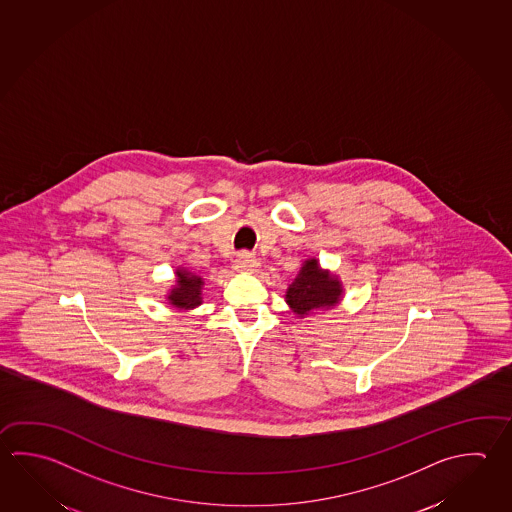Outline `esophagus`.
<instances>
[{
    "instance_id": "34e87169",
    "label": "esophagus",
    "mask_w": 512,
    "mask_h": 512,
    "mask_svg": "<svg viewBox=\"0 0 512 512\" xmlns=\"http://www.w3.org/2000/svg\"><path fill=\"white\" fill-rule=\"evenodd\" d=\"M261 262L257 261L255 257H251L250 253H241L237 259H235V271L239 273H255L259 270Z\"/></svg>"
}]
</instances>
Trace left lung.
<instances>
[{
  "instance_id": "left-lung-1",
  "label": "left lung",
  "mask_w": 512,
  "mask_h": 512,
  "mask_svg": "<svg viewBox=\"0 0 512 512\" xmlns=\"http://www.w3.org/2000/svg\"><path fill=\"white\" fill-rule=\"evenodd\" d=\"M344 297L342 280L333 271L324 270L319 259L311 257L302 262L299 273L286 290V304L297 319L335 308Z\"/></svg>"
}]
</instances>
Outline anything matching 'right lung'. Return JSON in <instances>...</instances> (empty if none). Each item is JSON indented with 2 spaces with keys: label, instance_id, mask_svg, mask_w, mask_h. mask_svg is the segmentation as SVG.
<instances>
[{
  "label": "right lung",
  "instance_id": "1",
  "mask_svg": "<svg viewBox=\"0 0 512 512\" xmlns=\"http://www.w3.org/2000/svg\"><path fill=\"white\" fill-rule=\"evenodd\" d=\"M204 279L186 268L175 270V284L166 293V300L172 308L190 311L203 304Z\"/></svg>",
  "mask_w": 512,
  "mask_h": 512
}]
</instances>
